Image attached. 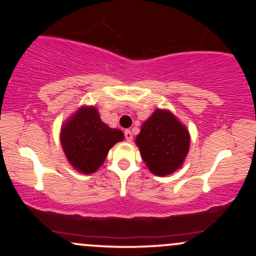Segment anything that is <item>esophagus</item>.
Instances as JSON below:
<instances>
[{
    "label": "esophagus",
    "instance_id": "34e87169",
    "mask_svg": "<svg viewBox=\"0 0 256 256\" xmlns=\"http://www.w3.org/2000/svg\"><path fill=\"white\" fill-rule=\"evenodd\" d=\"M125 138L128 142H131L132 140V132L130 130H126L125 131Z\"/></svg>",
    "mask_w": 256,
    "mask_h": 256
}]
</instances>
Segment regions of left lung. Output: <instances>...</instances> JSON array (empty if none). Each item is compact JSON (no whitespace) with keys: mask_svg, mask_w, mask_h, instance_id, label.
I'll return each instance as SVG.
<instances>
[{"mask_svg":"<svg viewBox=\"0 0 256 256\" xmlns=\"http://www.w3.org/2000/svg\"><path fill=\"white\" fill-rule=\"evenodd\" d=\"M134 142L149 171L165 177L183 166L190 134L171 110L156 108L140 126Z\"/></svg>","mask_w":256,"mask_h":256,"instance_id":"1","label":"left lung"}]
</instances>
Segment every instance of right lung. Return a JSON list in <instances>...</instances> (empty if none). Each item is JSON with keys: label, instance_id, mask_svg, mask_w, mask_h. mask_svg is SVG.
<instances>
[{"label": "right lung", "instance_id": "right-lung-1", "mask_svg": "<svg viewBox=\"0 0 256 256\" xmlns=\"http://www.w3.org/2000/svg\"><path fill=\"white\" fill-rule=\"evenodd\" d=\"M122 140V131L104 124L95 106H82L61 125L60 142L67 161L83 174L98 171L110 149Z\"/></svg>", "mask_w": 256, "mask_h": 256}]
</instances>
